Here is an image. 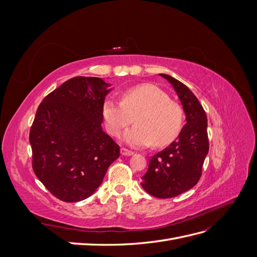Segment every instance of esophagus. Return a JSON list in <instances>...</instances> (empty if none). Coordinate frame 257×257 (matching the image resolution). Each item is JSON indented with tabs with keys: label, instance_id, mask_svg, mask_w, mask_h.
Masks as SVG:
<instances>
[{
	"label": "esophagus",
	"instance_id": "esophagus-1",
	"mask_svg": "<svg viewBox=\"0 0 257 257\" xmlns=\"http://www.w3.org/2000/svg\"><path fill=\"white\" fill-rule=\"evenodd\" d=\"M121 154L122 155H125V157H130V155H133L134 152L128 150V149H125V148H122V149H121Z\"/></svg>",
	"mask_w": 257,
	"mask_h": 257
}]
</instances>
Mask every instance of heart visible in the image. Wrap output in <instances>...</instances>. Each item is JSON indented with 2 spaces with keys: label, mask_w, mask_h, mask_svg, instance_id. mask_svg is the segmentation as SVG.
I'll return each mask as SVG.
<instances>
[{
  "label": "heart",
  "mask_w": 257,
  "mask_h": 257,
  "mask_svg": "<svg viewBox=\"0 0 257 257\" xmlns=\"http://www.w3.org/2000/svg\"><path fill=\"white\" fill-rule=\"evenodd\" d=\"M103 119L107 132L116 137L135 119L136 126L126 131L123 141L132 147H163L179 135L183 124L182 107L151 83H143L123 92L122 102L106 99Z\"/></svg>",
  "instance_id": "heart-1"
}]
</instances>
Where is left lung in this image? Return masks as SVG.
<instances>
[{
	"mask_svg": "<svg viewBox=\"0 0 257 257\" xmlns=\"http://www.w3.org/2000/svg\"><path fill=\"white\" fill-rule=\"evenodd\" d=\"M161 76L177 92L186 123L175 142L150 158L142 186L154 197L172 198L189 191L199 181L209 151L208 124L204 108L193 92L174 77Z\"/></svg>",
	"mask_w": 257,
	"mask_h": 257,
	"instance_id": "left-lung-1",
	"label": "left lung"
}]
</instances>
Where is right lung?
<instances>
[{"label": "right lung", "mask_w": 257, "mask_h": 257, "mask_svg": "<svg viewBox=\"0 0 257 257\" xmlns=\"http://www.w3.org/2000/svg\"><path fill=\"white\" fill-rule=\"evenodd\" d=\"M109 85L97 77H74L37 108L29 136L32 167L45 188L62 201L90 197L120 157V147L102 130Z\"/></svg>", "instance_id": "1"}]
</instances>
